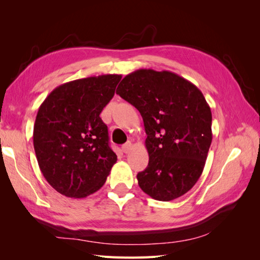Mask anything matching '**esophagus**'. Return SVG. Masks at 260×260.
<instances>
[{
  "mask_svg": "<svg viewBox=\"0 0 260 260\" xmlns=\"http://www.w3.org/2000/svg\"><path fill=\"white\" fill-rule=\"evenodd\" d=\"M131 147H132L131 142H127V143L122 145V152H123L124 154H128V153L131 151Z\"/></svg>",
  "mask_w": 260,
  "mask_h": 260,
  "instance_id": "1",
  "label": "esophagus"
}]
</instances>
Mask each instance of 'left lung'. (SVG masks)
<instances>
[{"label":"left lung","instance_id":"left-lung-1","mask_svg":"<svg viewBox=\"0 0 260 260\" xmlns=\"http://www.w3.org/2000/svg\"><path fill=\"white\" fill-rule=\"evenodd\" d=\"M116 93L143 118L149 160L137 176L142 191L162 202L190 191L212 140L211 111L203 93L175 73L153 69L127 75Z\"/></svg>","mask_w":260,"mask_h":260}]
</instances>
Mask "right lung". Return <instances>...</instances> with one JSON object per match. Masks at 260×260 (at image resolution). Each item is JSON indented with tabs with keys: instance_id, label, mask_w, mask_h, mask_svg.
Listing matches in <instances>:
<instances>
[{
	"instance_id": "add662e5",
	"label": "right lung",
	"mask_w": 260,
	"mask_h": 260,
	"mask_svg": "<svg viewBox=\"0 0 260 260\" xmlns=\"http://www.w3.org/2000/svg\"><path fill=\"white\" fill-rule=\"evenodd\" d=\"M120 79L121 75H102L66 82L39 107L34 127L39 167L67 198L83 199L100 190L117 161L100 114Z\"/></svg>"
}]
</instances>
